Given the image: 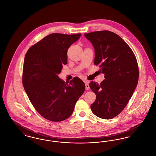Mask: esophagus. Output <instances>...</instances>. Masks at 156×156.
<instances>
[{"mask_svg":"<svg viewBox=\"0 0 156 156\" xmlns=\"http://www.w3.org/2000/svg\"><path fill=\"white\" fill-rule=\"evenodd\" d=\"M85 88H86V89H87V90H88V89H90L88 82L85 81Z\"/></svg>","mask_w":156,"mask_h":156,"instance_id":"34e87169","label":"esophagus"}]
</instances>
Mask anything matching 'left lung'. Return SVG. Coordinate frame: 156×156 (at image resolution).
<instances>
[{"instance_id":"8db88e82","label":"left lung","mask_w":156,"mask_h":156,"mask_svg":"<svg viewBox=\"0 0 156 156\" xmlns=\"http://www.w3.org/2000/svg\"><path fill=\"white\" fill-rule=\"evenodd\" d=\"M84 36L94 48V64L101 68L105 79L101 84L89 83L97 96L91 110L100 118L112 119L123 110L137 85V60L130 47L113 32L95 31Z\"/></svg>"}]
</instances>
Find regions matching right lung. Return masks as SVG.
<instances>
[{"instance_id": "add662e5", "label": "right lung", "mask_w": 156, "mask_h": 156, "mask_svg": "<svg viewBox=\"0 0 156 156\" xmlns=\"http://www.w3.org/2000/svg\"><path fill=\"white\" fill-rule=\"evenodd\" d=\"M81 34L52 33L30 47L23 69V85L36 110L52 122L68 118L85 89L78 77L65 82L58 75L67 64V50Z\"/></svg>"}]
</instances>
